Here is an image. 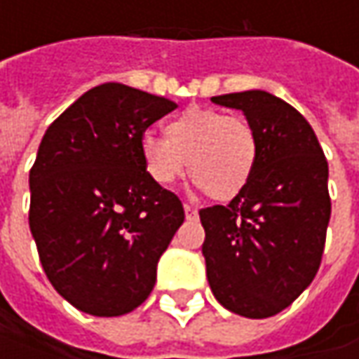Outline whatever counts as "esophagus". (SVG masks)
I'll return each mask as SVG.
<instances>
[{
    "mask_svg": "<svg viewBox=\"0 0 359 359\" xmlns=\"http://www.w3.org/2000/svg\"><path fill=\"white\" fill-rule=\"evenodd\" d=\"M184 212H186L187 219H198V210L191 208V205H184Z\"/></svg>",
    "mask_w": 359,
    "mask_h": 359,
    "instance_id": "1",
    "label": "esophagus"
}]
</instances>
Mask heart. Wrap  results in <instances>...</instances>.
<instances>
[{
  "label": "heart",
  "instance_id": "heart-1",
  "mask_svg": "<svg viewBox=\"0 0 359 359\" xmlns=\"http://www.w3.org/2000/svg\"><path fill=\"white\" fill-rule=\"evenodd\" d=\"M140 154L145 173L158 186H172L184 173L214 200H231L248 187L257 163L252 123L214 107H189L168 121L165 137L144 133Z\"/></svg>",
  "mask_w": 359,
  "mask_h": 359
}]
</instances>
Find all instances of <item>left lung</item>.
<instances>
[{"label":"left lung","instance_id":"left-lung-1","mask_svg":"<svg viewBox=\"0 0 359 359\" xmlns=\"http://www.w3.org/2000/svg\"><path fill=\"white\" fill-rule=\"evenodd\" d=\"M212 102L243 111L257 163L228 205L200 210L208 282L226 310L262 320L285 310L320 269L332 214L327 161L306 118L268 91Z\"/></svg>","mask_w":359,"mask_h":359}]
</instances>
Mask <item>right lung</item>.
I'll list each match as a JSON object with an SVG mask.
<instances>
[{
    "instance_id": "obj_1",
    "label": "right lung",
    "mask_w": 359,
    "mask_h": 359,
    "mask_svg": "<svg viewBox=\"0 0 359 359\" xmlns=\"http://www.w3.org/2000/svg\"><path fill=\"white\" fill-rule=\"evenodd\" d=\"M175 104L123 83L86 91L46 131L29 172V229L51 285L97 318L142 306L184 205L149 180L144 131Z\"/></svg>"
}]
</instances>
